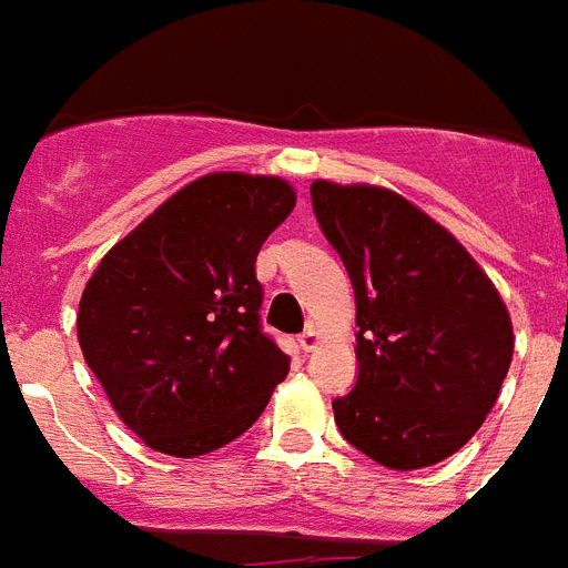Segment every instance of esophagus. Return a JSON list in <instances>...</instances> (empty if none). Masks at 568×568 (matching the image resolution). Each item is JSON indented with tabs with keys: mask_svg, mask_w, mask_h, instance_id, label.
I'll list each match as a JSON object with an SVG mask.
<instances>
[{
	"mask_svg": "<svg viewBox=\"0 0 568 568\" xmlns=\"http://www.w3.org/2000/svg\"><path fill=\"white\" fill-rule=\"evenodd\" d=\"M297 343H300V349H303V352L317 349V343H321V332H317V328H314V326H308L306 332H303V335L297 337Z\"/></svg>",
	"mask_w": 568,
	"mask_h": 568,
	"instance_id": "1",
	"label": "esophagus"
}]
</instances>
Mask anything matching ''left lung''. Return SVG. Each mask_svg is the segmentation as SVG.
I'll return each instance as SVG.
<instances>
[{
	"label": "left lung",
	"instance_id": "1",
	"mask_svg": "<svg viewBox=\"0 0 568 568\" xmlns=\"http://www.w3.org/2000/svg\"><path fill=\"white\" fill-rule=\"evenodd\" d=\"M312 204L355 288L357 381L332 402L337 427L384 468H430L497 404L508 308L454 233L404 195L317 179Z\"/></svg>",
	"mask_w": 568,
	"mask_h": 568
}]
</instances>
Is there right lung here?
<instances>
[{
  "mask_svg": "<svg viewBox=\"0 0 568 568\" xmlns=\"http://www.w3.org/2000/svg\"><path fill=\"white\" fill-rule=\"evenodd\" d=\"M294 204L276 175H202L89 276L80 349L114 413L152 450L193 459L225 447L288 375V355L260 326L254 265Z\"/></svg>",
  "mask_w": 568,
  "mask_h": 568,
  "instance_id": "1",
  "label": "right lung"
}]
</instances>
